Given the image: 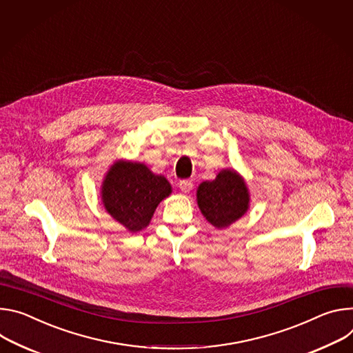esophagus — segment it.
Here are the masks:
<instances>
[{
  "label": "esophagus",
  "instance_id": "obj_1",
  "mask_svg": "<svg viewBox=\"0 0 353 353\" xmlns=\"http://www.w3.org/2000/svg\"><path fill=\"white\" fill-rule=\"evenodd\" d=\"M178 186H179V189H181L182 192L186 193V192L192 190V188H193V181H192V179H182V181H179Z\"/></svg>",
  "mask_w": 353,
  "mask_h": 353
}]
</instances>
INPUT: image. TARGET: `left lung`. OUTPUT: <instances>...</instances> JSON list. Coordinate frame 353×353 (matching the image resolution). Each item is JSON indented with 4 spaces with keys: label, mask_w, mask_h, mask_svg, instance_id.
Here are the masks:
<instances>
[{
    "label": "left lung",
    "mask_w": 353,
    "mask_h": 353,
    "mask_svg": "<svg viewBox=\"0 0 353 353\" xmlns=\"http://www.w3.org/2000/svg\"><path fill=\"white\" fill-rule=\"evenodd\" d=\"M248 190L244 181L230 170L214 181H205L198 189V205L206 220L217 228L230 225L248 209Z\"/></svg>",
    "instance_id": "obj_1"
}]
</instances>
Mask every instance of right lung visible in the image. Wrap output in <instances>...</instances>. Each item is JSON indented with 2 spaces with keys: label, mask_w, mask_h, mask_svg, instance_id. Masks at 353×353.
Listing matches in <instances>:
<instances>
[{
  "label": "right lung",
  "mask_w": 353,
  "mask_h": 353,
  "mask_svg": "<svg viewBox=\"0 0 353 353\" xmlns=\"http://www.w3.org/2000/svg\"><path fill=\"white\" fill-rule=\"evenodd\" d=\"M170 193V182L145 165L117 163L106 175L102 199L113 219L136 232L150 223L155 208Z\"/></svg>",
  "instance_id": "1"
}]
</instances>
